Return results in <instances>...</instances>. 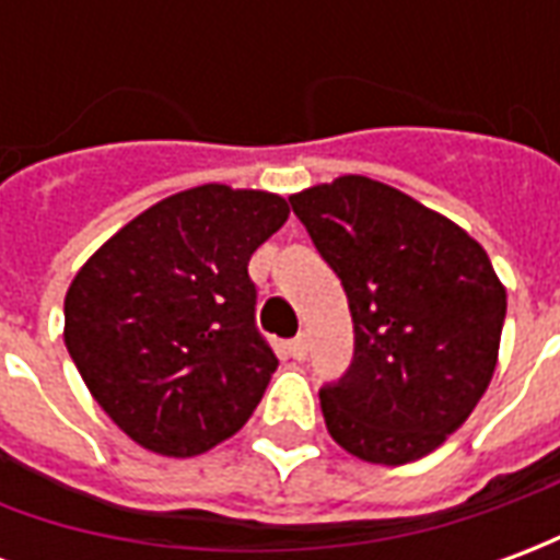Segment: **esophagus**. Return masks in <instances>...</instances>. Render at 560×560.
<instances>
[{"label": "esophagus", "instance_id": "34e87169", "mask_svg": "<svg viewBox=\"0 0 560 560\" xmlns=\"http://www.w3.org/2000/svg\"><path fill=\"white\" fill-rule=\"evenodd\" d=\"M288 353H291L293 360H305V353H308V341H305V336H296V339L288 341Z\"/></svg>", "mask_w": 560, "mask_h": 560}]
</instances>
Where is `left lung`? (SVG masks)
<instances>
[{"label":"left lung","mask_w":560,"mask_h":560,"mask_svg":"<svg viewBox=\"0 0 560 560\" xmlns=\"http://www.w3.org/2000/svg\"><path fill=\"white\" fill-rule=\"evenodd\" d=\"M296 219L341 279L351 369L320 389L332 441L375 465L444 444L498 365L506 291L477 240L369 176L291 195Z\"/></svg>","instance_id":"obj_1"}]
</instances>
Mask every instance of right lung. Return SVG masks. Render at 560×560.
Instances as JSON below:
<instances>
[{
    "instance_id": "obj_1",
    "label": "right lung",
    "mask_w": 560,
    "mask_h": 560,
    "mask_svg": "<svg viewBox=\"0 0 560 560\" xmlns=\"http://www.w3.org/2000/svg\"><path fill=\"white\" fill-rule=\"evenodd\" d=\"M291 215L269 191L197 185L159 200L80 267L66 348L92 399L161 456L243 429L276 372L248 260Z\"/></svg>"
}]
</instances>
